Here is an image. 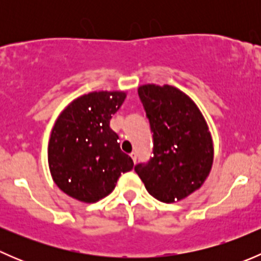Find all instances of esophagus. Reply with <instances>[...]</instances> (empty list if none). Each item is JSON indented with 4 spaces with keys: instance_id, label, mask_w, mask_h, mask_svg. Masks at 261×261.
Masks as SVG:
<instances>
[{
    "instance_id": "obj_1",
    "label": "esophagus",
    "mask_w": 261,
    "mask_h": 261,
    "mask_svg": "<svg viewBox=\"0 0 261 261\" xmlns=\"http://www.w3.org/2000/svg\"><path fill=\"white\" fill-rule=\"evenodd\" d=\"M130 156H131V159L134 160V163H136V159H138V155H136V152L135 151H133L130 154Z\"/></svg>"
}]
</instances>
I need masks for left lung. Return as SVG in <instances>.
Segmentation results:
<instances>
[{"label":"left lung","instance_id":"8db88e82","mask_svg":"<svg viewBox=\"0 0 261 261\" xmlns=\"http://www.w3.org/2000/svg\"><path fill=\"white\" fill-rule=\"evenodd\" d=\"M139 96L154 138L152 158L135 172L158 201L174 203L198 191L213 164V140L196 102L169 84H143Z\"/></svg>","mask_w":261,"mask_h":261}]
</instances>
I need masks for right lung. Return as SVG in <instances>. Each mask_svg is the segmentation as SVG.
Masks as SVG:
<instances>
[{
  "label": "right lung",
  "mask_w": 261,
  "mask_h": 261,
  "mask_svg": "<svg viewBox=\"0 0 261 261\" xmlns=\"http://www.w3.org/2000/svg\"><path fill=\"white\" fill-rule=\"evenodd\" d=\"M125 91H93L73 99L55 120L48 143L50 174L58 188L83 203H94L115 189L134 162L120 149L110 127Z\"/></svg>",
  "instance_id": "obj_1"
}]
</instances>
